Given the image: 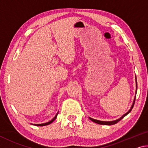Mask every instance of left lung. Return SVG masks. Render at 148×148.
<instances>
[{"mask_svg": "<svg viewBox=\"0 0 148 148\" xmlns=\"http://www.w3.org/2000/svg\"><path fill=\"white\" fill-rule=\"evenodd\" d=\"M135 79H136V92H135V97H134V101H133V102H132V106L131 107V108L129 109V110L127 112H126L125 114L123 115V116L119 117V119H116V120H114V121H100V120H97V119H92L91 118V117H89V118L92 121H93L95 123H98V124H100V125H114L117 123V122H119L120 120H121V119L123 118V117L125 116H126L127 114H129L130 112H131V110L132 109V108H133L134 106V102H135V99H136V92H137V82H136V77L135 76Z\"/></svg>", "mask_w": 148, "mask_h": 148, "instance_id": "obj_1", "label": "left lung"}]
</instances>
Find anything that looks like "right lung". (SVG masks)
I'll return each mask as SVG.
<instances>
[{
	"label": "right lung",
	"mask_w": 148,
	"mask_h": 148,
	"mask_svg": "<svg viewBox=\"0 0 148 148\" xmlns=\"http://www.w3.org/2000/svg\"><path fill=\"white\" fill-rule=\"evenodd\" d=\"M58 113L59 112H57V114L56 115V116H55L53 119H52L51 121H48V122H47V123H42V124H33L34 125H36V126H46V125H49V124H51V123H53L55 120L56 119V118H57V115H58ZM32 124V123H31Z\"/></svg>",
	"instance_id": "right-lung-1"
}]
</instances>
